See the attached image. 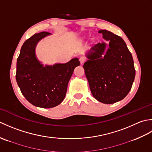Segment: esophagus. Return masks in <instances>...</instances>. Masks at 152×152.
I'll return each instance as SVG.
<instances>
[{"mask_svg": "<svg viewBox=\"0 0 152 152\" xmlns=\"http://www.w3.org/2000/svg\"><path fill=\"white\" fill-rule=\"evenodd\" d=\"M86 61V58L85 57H83V56L80 57V63H81V64H83V63L85 62Z\"/></svg>", "mask_w": 152, "mask_h": 152, "instance_id": "obj_1", "label": "esophagus"}]
</instances>
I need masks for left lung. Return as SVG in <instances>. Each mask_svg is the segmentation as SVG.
I'll use <instances>...</instances> for the list:
<instances>
[{
    "mask_svg": "<svg viewBox=\"0 0 152 152\" xmlns=\"http://www.w3.org/2000/svg\"><path fill=\"white\" fill-rule=\"evenodd\" d=\"M99 33L109 41V47L106 50L104 42L95 44L83 66L93 96L101 102L113 104L130 91L135 77L134 61L120 37L106 30Z\"/></svg>",
    "mask_w": 152,
    "mask_h": 152,
    "instance_id": "8db88e82",
    "label": "left lung"
}]
</instances>
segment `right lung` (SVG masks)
Returning a JSON list of instances; mask_svg holds the SVG:
<instances>
[{
	"mask_svg": "<svg viewBox=\"0 0 152 152\" xmlns=\"http://www.w3.org/2000/svg\"><path fill=\"white\" fill-rule=\"evenodd\" d=\"M48 32L34 34L23 44L17 60L15 78L21 93L31 104L44 108L59 105L65 97L68 83L75 67L80 64L78 58L69 62L43 66L35 55L37 43Z\"/></svg>",
	"mask_w": 152,
	"mask_h": 152,
	"instance_id": "add662e5",
	"label": "right lung"
}]
</instances>
